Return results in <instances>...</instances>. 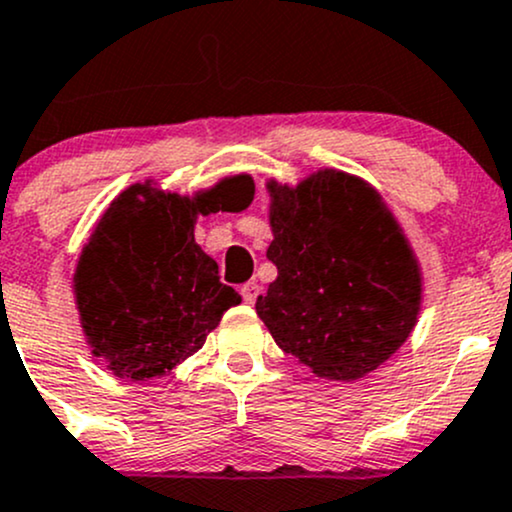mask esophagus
Returning a JSON list of instances; mask_svg holds the SVG:
<instances>
[{
	"label": "esophagus",
	"instance_id": "esophagus-1",
	"mask_svg": "<svg viewBox=\"0 0 512 512\" xmlns=\"http://www.w3.org/2000/svg\"><path fill=\"white\" fill-rule=\"evenodd\" d=\"M240 294H243V301L252 306V303L257 301V296H260V284L247 282V284H243V289H240Z\"/></svg>",
	"mask_w": 512,
	"mask_h": 512
}]
</instances>
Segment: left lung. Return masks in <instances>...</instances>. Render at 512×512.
I'll return each instance as SVG.
<instances>
[{"mask_svg":"<svg viewBox=\"0 0 512 512\" xmlns=\"http://www.w3.org/2000/svg\"><path fill=\"white\" fill-rule=\"evenodd\" d=\"M277 279L255 303L274 342L333 381L384 364L418 323L423 274L403 228L364 179L318 170L267 182Z\"/></svg>","mask_w":512,"mask_h":512,"instance_id":"1","label":"left lung"}]
</instances>
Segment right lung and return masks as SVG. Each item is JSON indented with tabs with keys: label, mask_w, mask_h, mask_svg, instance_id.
I'll return each mask as SVG.
<instances>
[{
	"label": "right lung",
	"mask_w": 512,
	"mask_h": 512,
	"mask_svg": "<svg viewBox=\"0 0 512 512\" xmlns=\"http://www.w3.org/2000/svg\"><path fill=\"white\" fill-rule=\"evenodd\" d=\"M247 174L194 196L155 189L121 192L99 218L75 269L84 340L119 379L170 374L201 350L240 294L221 284L216 260L194 240L199 216L230 211L247 196Z\"/></svg>",
	"instance_id": "right-lung-1"
}]
</instances>
